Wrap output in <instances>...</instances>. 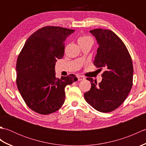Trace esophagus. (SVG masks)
Wrapping results in <instances>:
<instances>
[{
  "label": "esophagus",
  "mask_w": 146,
  "mask_h": 146,
  "mask_svg": "<svg viewBox=\"0 0 146 146\" xmlns=\"http://www.w3.org/2000/svg\"><path fill=\"white\" fill-rule=\"evenodd\" d=\"M77 78H78V81H82V80H85V77L83 76L78 75V76H77Z\"/></svg>",
  "instance_id": "34e87169"
}]
</instances>
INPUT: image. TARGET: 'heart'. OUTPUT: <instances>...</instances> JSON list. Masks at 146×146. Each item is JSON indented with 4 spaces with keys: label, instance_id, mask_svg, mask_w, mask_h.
I'll return each instance as SVG.
<instances>
[{
    "label": "heart",
    "instance_id": "b5f03b06",
    "mask_svg": "<svg viewBox=\"0 0 146 146\" xmlns=\"http://www.w3.org/2000/svg\"><path fill=\"white\" fill-rule=\"evenodd\" d=\"M88 40H92V38L90 37L87 36H83L80 37L78 38V42L85 41H88Z\"/></svg>",
    "mask_w": 146,
    "mask_h": 146
}]
</instances>
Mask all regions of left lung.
I'll return each instance as SVG.
<instances>
[{
	"mask_svg": "<svg viewBox=\"0 0 146 146\" xmlns=\"http://www.w3.org/2000/svg\"><path fill=\"white\" fill-rule=\"evenodd\" d=\"M90 32L98 44L94 65L105 71L98 84L93 78H86L92 86L84 97L95 110L110 112L124 102L131 91L134 73L132 59L124 43L111 31L96 29Z\"/></svg>",
	"mask_w": 146,
	"mask_h": 146,
	"instance_id": "1",
	"label": "left lung"
}]
</instances>
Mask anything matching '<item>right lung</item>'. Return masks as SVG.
<instances>
[{
	"instance_id": "right-lung-1",
	"label": "right lung",
	"mask_w": 146,
	"mask_h": 146,
	"mask_svg": "<svg viewBox=\"0 0 146 146\" xmlns=\"http://www.w3.org/2000/svg\"><path fill=\"white\" fill-rule=\"evenodd\" d=\"M75 30L46 26L27 39L18 56L17 88L31 109L42 115L54 112L64 102V88L78 78L71 74L56 78L55 64L63 58L64 41Z\"/></svg>"
}]
</instances>
